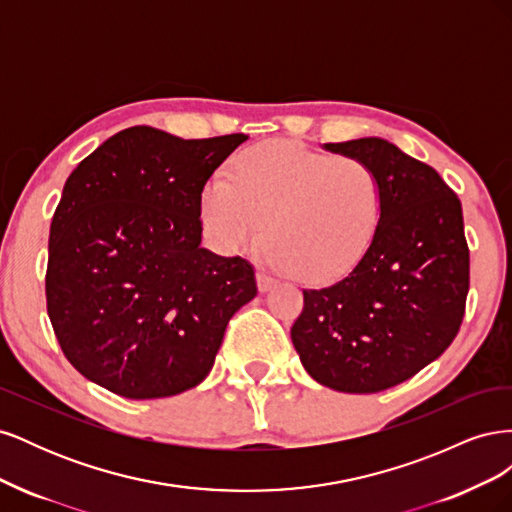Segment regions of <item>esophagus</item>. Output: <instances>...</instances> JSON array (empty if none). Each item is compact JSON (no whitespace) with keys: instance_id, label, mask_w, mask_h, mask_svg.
<instances>
[{"instance_id":"34e87169","label":"esophagus","mask_w":512,"mask_h":512,"mask_svg":"<svg viewBox=\"0 0 512 512\" xmlns=\"http://www.w3.org/2000/svg\"><path fill=\"white\" fill-rule=\"evenodd\" d=\"M275 286V277L267 269H258V288L260 292H267Z\"/></svg>"}]
</instances>
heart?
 <instances>
[{
    "label": "heart",
    "mask_w": 512,
    "mask_h": 512,
    "mask_svg": "<svg viewBox=\"0 0 512 512\" xmlns=\"http://www.w3.org/2000/svg\"><path fill=\"white\" fill-rule=\"evenodd\" d=\"M382 209V181L369 164L286 141L239 153L228 179H211L200 200L222 250L252 243L265 222V258L305 282L350 271L374 241Z\"/></svg>",
    "instance_id": "1"
}]
</instances>
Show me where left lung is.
Segmentation results:
<instances>
[{
  "label": "left lung",
  "instance_id": "1",
  "mask_svg": "<svg viewBox=\"0 0 512 512\" xmlns=\"http://www.w3.org/2000/svg\"><path fill=\"white\" fill-rule=\"evenodd\" d=\"M324 147L376 170L384 209L354 269L303 290L290 335L316 382L378 393L436 361L459 333L470 290L461 203L429 164L382 138Z\"/></svg>",
  "mask_w": 512,
  "mask_h": 512
}]
</instances>
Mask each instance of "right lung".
Segmentation results:
<instances>
[{"mask_svg": "<svg viewBox=\"0 0 512 512\" xmlns=\"http://www.w3.org/2000/svg\"><path fill=\"white\" fill-rule=\"evenodd\" d=\"M245 134L183 141L134 126L72 170L55 209L46 312L72 367L128 399L170 397L213 367L254 267L200 247V200Z\"/></svg>", "mask_w": 512, "mask_h": 512, "instance_id": "add662e5", "label": "right lung"}]
</instances>
